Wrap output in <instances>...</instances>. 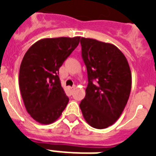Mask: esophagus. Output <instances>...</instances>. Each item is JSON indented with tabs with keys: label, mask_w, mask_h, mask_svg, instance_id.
Listing matches in <instances>:
<instances>
[{
	"label": "esophagus",
	"mask_w": 156,
	"mask_h": 156,
	"mask_svg": "<svg viewBox=\"0 0 156 156\" xmlns=\"http://www.w3.org/2000/svg\"><path fill=\"white\" fill-rule=\"evenodd\" d=\"M75 88H75V86H73V87H68V89H69V90H70V91H72V92L73 91Z\"/></svg>",
	"instance_id": "obj_1"
}]
</instances>
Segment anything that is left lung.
Listing matches in <instances>:
<instances>
[{"label":"left lung","mask_w":156,"mask_h":156,"mask_svg":"<svg viewBox=\"0 0 156 156\" xmlns=\"http://www.w3.org/2000/svg\"><path fill=\"white\" fill-rule=\"evenodd\" d=\"M80 42L88 83L79 106L90 126L105 129L115 124L127 105L132 85L129 65L114 44L85 37Z\"/></svg>","instance_id":"1"}]
</instances>
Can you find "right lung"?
Instances as JSON below:
<instances>
[{"label": "right lung", "mask_w": 156, "mask_h": 156, "mask_svg": "<svg viewBox=\"0 0 156 156\" xmlns=\"http://www.w3.org/2000/svg\"><path fill=\"white\" fill-rule=\"evenodd\" d=\"M80 37L39 40L27 51L19 70V88L26 109L41 124L60 117L68 103L59 68L78 47Z\"/></svg>", "instance_id": "obj_1"}]
</instances>
